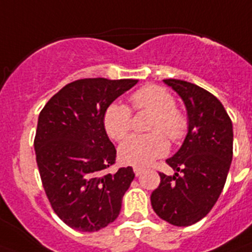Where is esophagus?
<instances>
[{
  "label": "esophagus",
  "mask_w": 252,
  "mask_h": 252,
  "mask_svg": "<svg viewBox=\"0 0 252 252\" xmlns=\"http://www.w3.org/2000/svg\"><path fill=\"white\" fill-rule=\"evenodd\" d=\"M133 170H134V174H136V177H139V175L143 173V168H139V166H134V168H133Z\"/></svg>",
  "instance_id": "esophagus-1"
}]
</instances>
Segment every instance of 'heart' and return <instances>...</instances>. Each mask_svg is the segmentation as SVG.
<instances>
[{
    "label": "heart",
    "instance_id": "b5f03b06",
    "mask_svg": "<svg viewBox=\"0 0 252 252\" xmlns=\"http://www.w3.org/2000/svg\"><path fill=\"white\" fill-rule=\"evenodd\" d=\"M134 110H147L154 113L147 134H133L119 147V158L123 164L133 166H147L156 158L168 152L169 139L174 142L187 133L188 123L185 114L175 107V98L169 91L155 84L141 87L130 96ZM103 128L110 138L120 141L129 133L132 126V113L129 107L113 102L106 107L102 116Z\"/></svg>",
    "mask_w": 252,
    "mask_h": 252
}]
</instances>
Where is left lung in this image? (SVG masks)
<instances>
[{
    "label": "left lung",
    "instance_id": "1",
    "mask_svg": "<svg viewBox=\"0 0 252 252\" xmlns=\"http://www.w3.org/2000/svg\"><path fill=\"white\" fill-rule=\"evenodd\" d=\"M187 109L188 133L166 160L174 175H160L151 193L152 209L162 220L187 227L208 215L220 196L233 156V126L214 94L181 79H164Z\"/></svg>",
    "mask_w": 252,
    "mask_h": 252
}]
</instances>
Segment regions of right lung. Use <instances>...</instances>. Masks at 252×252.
Here are the masks:
<instances>
[{
	"mask_svg": "<svg viewBox=\"0 0 252 252\" xmlns=\"http://www.w3.org/2000/svg\"><path fill=\"white\" fill-rule=\"evenodd\" d=\"M137 79H79L63 87L39 113L35 158L48 201L73 229L94 232L115 220L134 173L115 174L116 150L103 128L109 105Z\"/></svg>",
	"mask_w": 252,
	"mask_h": 252,
	"instance_id": "1",
	"label": "right lung"
}]
</instances>
